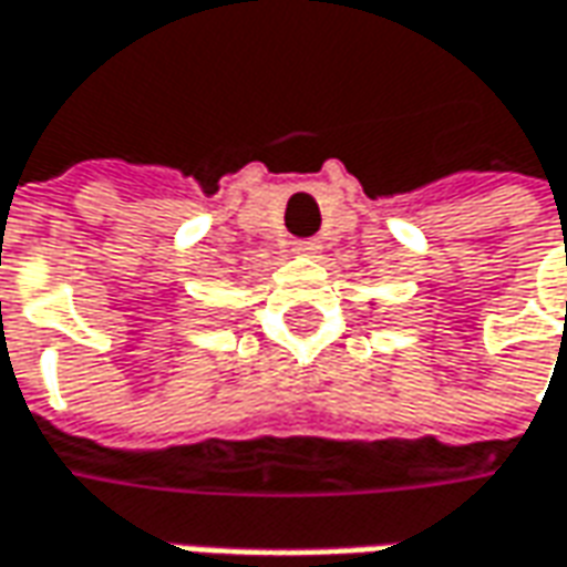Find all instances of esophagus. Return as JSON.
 <instances>
[{"instance_id":"34e87169","label":"esophagus","mask_w":567,"mask_h":567,"mask_svg":"<svg viewBox=\"0 0 567 567\" xmlns=\"http://www.w3.org/2000/svg\"><path fill=\"white\" fill-rule=\"evenodd\" d=\"M296 252L299 256H318L321 252V239H299L296 243Z\"/></svg>"}]
</instances>
